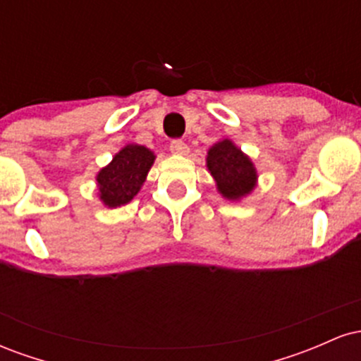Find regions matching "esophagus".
Segmentation results:
<instances>
[{
	"instance_id": "1",
	"label": "esophagus",
	"mask_w": 361,
	"mask_h": 361,
	"mask_svg": "<svg viewBox=\"0 0 361 361\" xmlns=\"http://www.w3.org/2000/svg\"><path fill=\"white\" fill-rule=\"evenodd\" d=\"M169 149H171L173 154H180V156L188 154V151H190V147L186 146V144L181 139L171 140V144H169Z\"/></svg>"
}]
</instances>
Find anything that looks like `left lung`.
I'll return each instance as SVG.
<instances>
[{
	"label": "left lung",
	"mask_w": 361,
	"mask_h": 361,
	"mask_svg": "<svg viewBox=\"0 0 361 361\" xmlns=\"http://www.w3.org/2000/svg\"><path fill=\"white\" fill-rule=\"evenodd\" d=\"M207 168L227 200H239L252 192L258 180L255 164L233 140L224 139L207 152Z\"/></svg>",
	"instance_id": "left-lung-1"
}]
</instances>
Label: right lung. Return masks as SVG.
Wrapping results in <instances>:
<instances>
[{
  "mask_svg": "<svg viewBox=\"0 0 361 361\" xmlns=\"http://www.w3.org/2000/svg\"><path fill=\"white\" fill-rule=\"evenodd\" d=\"M154 159V152L139 144H128L118 151L109 166L102 168L97 175L103 204L110 209L128 204L146 181Z\"/></svg>",
  "mask_w": 361,
  "mask_h": 361,
  "instance_id": "obj_1",
  "label": "right lung"
}]
</instances>
